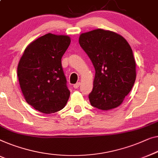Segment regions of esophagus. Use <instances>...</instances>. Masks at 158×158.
<instances>
[{
    "label": "esophagus",
    "instance_id": "obj_1",
    "mask_svg": "<svg viewBox=\"0 0 158 158\" xmlns=\"http://www.w3.org/2000/svg\"><path fill=\"white\" fill-rule=\"evenodd\" d=\"M80 85H81V83H75V84H74L73 85V88H75V89H77V88H78L79 87H80Z\"/></svg>",
    "mask_w": 158,
    "mask_h": 158
}]
</instances>
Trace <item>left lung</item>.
I'll list each match as a JSON object with an SVG mask.
<instances>
[{"mask_svg":"<svg viewBox=\"0 0 158 158\" xmlns=\"http://www.w3.org/2000/svg\"><path fill=\"white\" fill-rule=\"evenodd\" d=\"M79 43L95 70L91 106L108 110L122 103L136 78L135 61L129 43L123 36L96 29L82 33Z\"/></svg>","mask_w":158,"mask_h":158,"instance_id":"obj_1","label":"left lung"}]
</instances>
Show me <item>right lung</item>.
I'll return each mask as SVG.
<instances>
[{"label": "right lung", "mask_w": 158, "mask_h": 158, "mask_svg": "<svg viewBox=\"0 0 158 158\" xmlns=\"http://www.w3.org/2000/svg\"><path fill=\"white\" fill-rule=\"evenodd\" d=\"M70 43L67 35L48 33L25 50L18 77L26 102L43 113L62 110L70 97L61 58Z\"/></svg>", "instance_id": "add662e5"}]
</instances>
